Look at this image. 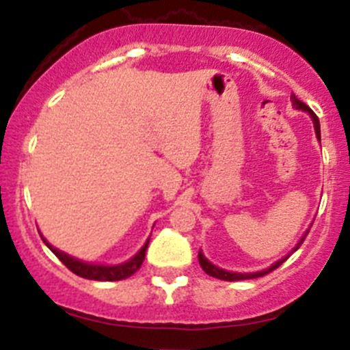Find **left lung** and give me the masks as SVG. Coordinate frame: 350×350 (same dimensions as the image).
Wrapping results in <instances>:
<instances>
[{
	"label": "left lung",
	"instance_id": "obj_1",
	"mask_svg": "<svg viewBox=\"0 0 350 350\" xmlns=\"http://www.w3.org/2000/svg\"><path fill=\"white\" fill-rule=\"evenodd\" d=\"M293 106L296 107V109H301V111H304V113L310 114L311 120H313L314 131H317L318 140H321V135H320V121H318V116H317V114H314L313 111L310 109V106H306V104H304V103H301V100L297 99L296 96H293ZM306 236H308V232L304 234L303 239H301L299 243H297V246L294 247V251H296L297 247H299L301 244H303L304 237H306ZM287 258H289V256L282 258V260H279V261H277V263H273V265L270 267V269L261 270V272H254V273H236V272H227V270H222V269H219V267L212 265V263H210V261L206 260L205 256H203L202 251H200V253H198V261H200V267H202V269H203V272L208 273L210 277H215V279H220V280H229V282H236V280H246V279H256V277H263V275H267V273H270V272H272V270L279 269V267L282 265V263H284V261L287 260Z\"/></svg>",
	"mask_w": 350,
	"mask_h": 350
}]
</instances>
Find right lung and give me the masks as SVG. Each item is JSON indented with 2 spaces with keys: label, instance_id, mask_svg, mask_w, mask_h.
Masks as SVG:
<instances>
[{
  "label": "right lung",
  "instance_id": "add662e5",
  "mask_svg": "<svg viewBox=\"0 0 350 350\" xmlns=\"http://www.w3.org/2000/svg\"><path fill=\"white\" fill-rule=\"evenodd\" d=\"M42 241L47 244V247H49V250L53 251L57 258H59L61 263H63L68 270H71L75 275L81 277V279H89V280L116 282V280L128 279V277H131L138 269H140L142 263H144V260H145V253H147L148 241L150 239H147V243L144 244V247H142V250L138 251V253L135 254L130 261H126V263H121V265H92V263H85V261L68 256L66 253H63V251H59V250H56L54 246H51V244L47 243L44 237H42Z\"/></svg>",
  "mask_w": 350,
  "mask_h": 350
}]
</instances>
